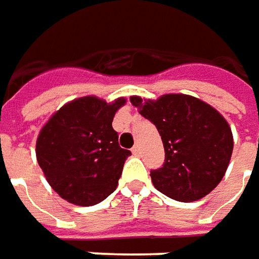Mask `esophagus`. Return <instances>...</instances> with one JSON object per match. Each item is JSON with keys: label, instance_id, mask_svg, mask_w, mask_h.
Segmentation results:
<instances>
[{"label": "esophagus", "instance_id": "esophagus-1", "mask_svg": "<svg viewBox=\"0 0 259 259\" xmlns=\"http://www.w3.org/2000/svg\"><path fill=\"white\" fill-rule=\"evenodd\" d=\"M132 153H133L135 156H139V154H140V147H139V146H135V147L132 149Z\"/></svg>", "mask_w": 259, "mask_h": 259}]
</instances>
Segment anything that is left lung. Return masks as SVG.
<instances>
[{
    "mask_svg": "<svg viewBox=\"0 0 259 259\" xmlns=\"http://www.w3.org/2000/svg\"><path fill=\"white\" fill-rule=\"evenodd\" d=\"M133 106L159 130L166 159L150 171L154 187L176 201L207 196L223 180L233 154L230 124L203 100L168 93L157 100L132 96Z\"/></svg>",
    "mask_w": 259,
    "mask_h": 259,
    "instance_id": "8db88e82",
    "label": "left lung"
}]
</instances>
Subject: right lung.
Segmentation results:
<instances>
[{
  "instance_id": "1",
  "label": "right lung",
  "mask_w": 259,
  "mask_h": 259,
  "mask_svg": "<svg viewBox=\"0 0 259 259\" xmlns=\"http://www.w3.org/2000/svg\"><path fill=\"white\" fill-rule=\"evenodd\" d=\"M96 96L66 103L52 115L36 140V160L49 186L75 205H95L117 187L132 153L119 146L112 122L119 107Z\"/></svg>"
}]
</instances>
